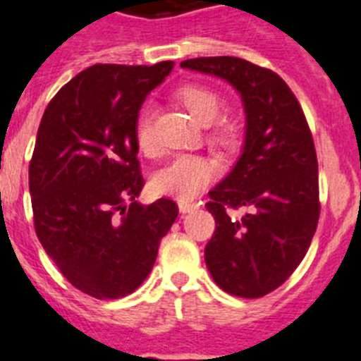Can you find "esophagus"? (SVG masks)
I'll return each mask as SVG.
<instances>
[{
    "mask_svg": "<svg viewBox=\"0 0 361 361\" xmlns=\"http://www.w3.org/2000/svg\"><path fill=\"white\" fill-rule=\"evenodd\" d=\"M178 209L181 214L194 212V210L200 209V203H192V201H178Z\"/></svg>",
    "mask_w": 361,
    "mask_h": 361,
    "instance_id": "esophagus-1",
    "label": "esophagus"
}]
</instances>
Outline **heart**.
Wrapping results in <instances>:
<instances>
[{
  "label": "heart",
  "mask_w": 361,
  "mask_h": 361,
  "mask_svg": "<svg viewBox=\"0 0 361 361\" xmlns=\"http://www.w3.org/2000/svg\"><path fill=\"white\" fill-rule=\"evenodd\" d=\"M174 99L190 113L197 124H210L223 108V99L216 90L204 84H185L176 90ZM210 142L221 149L233 151L241 144V126L233 118H223L210 128ZM135 140L144 152L152 149L151 111L144 109L136 120ZM219 174L214 160L197 154H180L171 164L160 169L152 178V188L160 196L176 197L180 201L194 200Z\"/></svg>",
  "instance_id": "heart-1"
}]
</instances>
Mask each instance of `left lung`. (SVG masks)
I'll return each instance as SVG.
<instances>
[{"instance_id": "obj_1", "label": "left lung", "mask_w": 361, "mask_h": 361, "mask_svg": "<svg viewBox=\"0 0 361 361\" xmlns=\"http://www.w3.org/2000/svg\"><path fill=\"white\" fill-rule=\"evenodd\" d=\"M181 68L223 79L243 100L241 157L210 190L216 232L204 246L210 275L226 293L259 298L290 277L317 230L318 161L306 116L288 84L239 57H197ZM246 206L243 218L226 207Z\"/></svg>"}]
</instances>
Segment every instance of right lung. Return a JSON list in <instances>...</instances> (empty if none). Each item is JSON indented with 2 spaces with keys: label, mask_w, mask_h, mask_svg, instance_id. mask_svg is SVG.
Returning a JSON list of instances; mask_svg holds the SVG:
<instances>
[{
  "label": "right lung",
  "mask_w": 361,
  "mask_h": 361,
  "mask_svg": "<svg viewBox=\"0 0 361 361\" xmlns=\"http://www.w3.org/2000/svg\"><path fill=\"white\" fill-rule=\"evenodd\" d=\"M174 63L95 64L50 100L28 169L39 241L82 293L120 298L151 274L173 200L142 204L135 128L145 97Z\"/></svg>",
  "instance_id": "obj_1"
}]
</instances>
